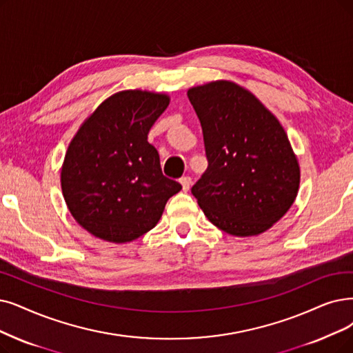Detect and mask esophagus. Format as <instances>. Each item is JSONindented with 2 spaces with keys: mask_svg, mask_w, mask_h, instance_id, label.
Here are the masks:
<instances>
[{
  "mask_svg": "<svg viewBox=\"0 0 353 353\" xmlns=\"http://www.w3.org/2000/svg\"><path fill=\"white\" fill-rule=\"evenodd\" d=\"M179 182H181V185H182V190L188 191L190 187H191V184H192V179H191V176L185 175V176H182V178L179 179Z\"/></svg>",
  "mask_w": 353,
  "mask_h": 353,
  "instance_id": "1",
  "label": "esophagus"
}]
</instances>
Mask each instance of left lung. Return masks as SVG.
Masks as SVG:
<instances>
[{
	"label": "left lung",
	"mask_w": 353,
	"mask_h": 353,
	"mask_svg": "<svg viewBox=\"0 0 353 353\" xmlns=\"http://www.w3.org/2000/svg\"><path fill=\"white\" fill-rule=\"evenodd\" d=\"M208 166L191 188L207 219L234 236L259 234L292 205L300 168L283 125L255 95L219 81L188 91Z\"/></svg>",
	"instance_id": "8db88e82"
}]
</instances>
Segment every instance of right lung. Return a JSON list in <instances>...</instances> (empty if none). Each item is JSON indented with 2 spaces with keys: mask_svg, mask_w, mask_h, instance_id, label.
Segmentation results:
<instances>
[{
  "mask_svg": "<svg viewBox=\"0 0 353 353\" xmlns=\"http://www.w3.org/2000/svg\"><path fill=\"white\" fill-rule=\"evenodd\" d=\"M169 104L163 94L121 91L81 125L61 182L70 214L91 234L130 242L153 229L181 184L162 174L148 134Z\"/></svg>",
  "mask_w": 353,
  "mask_h": 353,
  "instance_id": "add662e5",
  "label": "right lung"
}]
</instances>
